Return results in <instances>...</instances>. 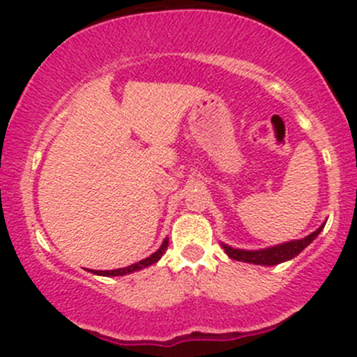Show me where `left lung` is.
Wrapping results in <instances>:
<instances>
[{"instance_id": "obj_1", "label": "left lung", "mask_w": 357, "mask_h": 357, "mask_svg": "<svg viewBox=\"0 0 357 357\" xmlns=\"http://www.w3.org/2000/svg\"><path fill=\"white\" fill-rule=\"evenodd\" d=\"M322 228L324 225L302 240L287 241V243L277 245V247L264 248V250H240V248L228 247V245L225 243H223V248L225 252H227V255L233 258V260L247 261V264H255V265H278L282 264V261H287L290 260V258L297 257L298 253L307 247V245L312 243L315 236L322 231Z\"/></svg>"}]
</instances>
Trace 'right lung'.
Segmentation results:
<instances>
[{"instance_id": "right-lung-1", "label": "right lung", "mask_w": 357, "mask_h": 357, "mask_svg": "<svg viewBox=\"0 0 357 357\" xmlns=\"http://www.w3.org/2000/svg\"><path fill=\"white\" fill-rule=\"evenodd\" d=\"M167 248V240L162 241L161 248L158 250V252H154L153 255L144 258V260L137 261V264L134 265H129V267H124V268H117V270H90L92 273H96V275H104V277H117V275H127V273H132L136 272V270H141V268H146L149 267V265L155 264V261L159 260V258L162 257V253L166 252Z\"/></svg>"}]
</instances>
